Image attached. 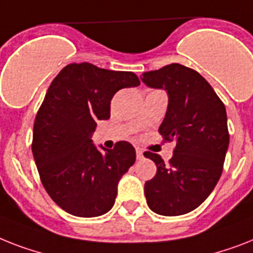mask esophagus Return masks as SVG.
<instances>
[{
  "mask_svg": "<svg viewBox=\"0 0 253 253\" xmlns=\"http://www.w3.org/2000/svg\"><path fill=\"white\" fill-rule=\"evenodd\" d=\"M143 157H144V152L141 151L140 148H136V159L141 160Z\"/></svg>",
  "mask_w": 253,
  "mask_h": 253,
  "instance_id": "34e87169",
  "label": "esophagus"
}]
</instances>
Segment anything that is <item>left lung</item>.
<instances>
[{
    "instance_id": "8db88e82",
    "label": "left lung",
    "mask_w": 253,
    "mask_h": 253,
    "mask_svg": "<svg viewBox=\"0 0 253 253\" xmlns=\"http://www.w3.org/2000/svg\"><path fill=\"white\" fill-rule=\"evenodd\" d=\"M141 82L168 93L159 131L176 144L169 165L161 156L144 153L157 166L144 184L147 204L157 214H186L208 198L222 174L230 139L226 109L198 71L179 63L144 73Z\"/></svg>"
}]
</instances>
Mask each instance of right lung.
<instances>
[{"label":"right lung","mask_w":253,"mask_h":253,"mask_svg":"<svg viewBox=\"0 0 253 253\" xmlns=\"http://www.w3.org/2000/svg\"><path fill=\"white\" fill-rule=\"evenodd\" d=\"M131 71L70 63L52 84L34 125L32 153L41 183L55 204L77 217L105 214L114 205L117 187L136 153L127 141L113 149L92 143L97 121L110 118V101L122 88L137 87Z\"/></svg>","instance_id":"obj_1"}]
</instances>
